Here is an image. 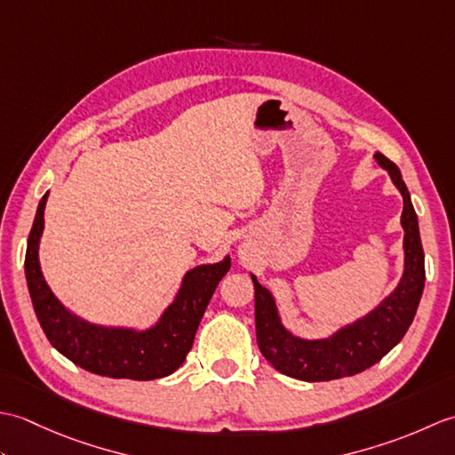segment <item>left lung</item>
<instances>
[{
  "label": "left lung",
  "instance_id": "obj_1",
  "mask_svg": "<svg viewBox=\"0 0 455 455\" xmlns=\"http://www.w3.org/2000/svg\"><path fill=\"white\" fill-rule=\"evenodd\" d=\"M375 160L389 172L393 183L403 196L401 225L404 228V274L391 297L385 299L373 313L338 331L332 338L301 340L282 326L274 297L252 275L259 352L277 371L295 377V379L331 381L367 370L403 340L414 315H417L424 277H427L419 219L399 168L381 152L375 154Z\"/></svg>",
  "mask_w": 455,
  "mask_h": 455
}]
</instances>
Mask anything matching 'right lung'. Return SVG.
<instances>
[{
	"label": "right lung",
	"instance_id": "right-lung-1",
	"mask_svg": "<svg viewBox=\"0 0 455 455\" xmlns=\"http://www.w3.org/2000/svg\"><path fill=\"white\" fill-rule=\"evenodd\" d=\"M48 193L38 203L36 217L27 240L25 275L38 323L58 352L85 371L115 379L150 381L173 373L186 362L201 316L219 282L228 272L230 259L199 266L183 277V285L160 323L150 331L105 328L80 321L66 311L52 295L38 266V240L44 227Z\"/></svg>",
	"mask_w": 455,
	"mask_h": 455
}]
</instances>
